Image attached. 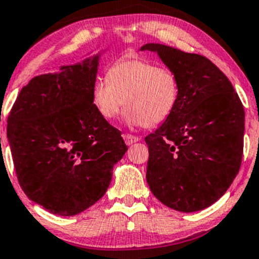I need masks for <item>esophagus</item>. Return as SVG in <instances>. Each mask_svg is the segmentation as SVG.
Masks as SVG:
<instances>
[{"instance_id":"1","label":"esophagus","mask_w":259,"mask_h":259,"mask_svg":"<svg viewBox=\"0 0 259 259\" xmlns=\"http://www.w3.org/2000/svg\"><path fill=\"white\" fill-rule=\"evenodd\" d=\"M123 138H124V141L126 145H133V144L138 143V141H140V138H139V136H135L132 134H125V135H123Z\"/></svg>"}]
</instances>
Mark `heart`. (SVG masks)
Masks as SVG:
<instances>
[{
  "mask_svg": "<svg viewBox=\"0 0 259 259\" xmlns=\"http://www.w3.org/2000/svg\"><path fill=\"white\" fill-rule=\"evenodd\" d=\"M92 87V102L97 112L113 120L125 112V121L132 126H155L175 112L180 101V81L172 70L156 67L140 59L114 62Z\"/></svg>",
  "mask_w": 259,
  "mask_h": 259,
  "instance_id": "1",
  "label": "heart"
}]
</instances>
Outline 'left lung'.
Returning <instances> with one entry per match:
<instances>
[{"label": "left lung", "instance_id": "left-lung-1", "mask_svg": "<svg viewBox=\"0 0 259 259\" xmlns=\"http://www.w3.org/2000/svg\"><path fill=\"white\" fill-rule=\"evenodd\" d=\"M141 50L157 53L181 88L175 112L145 138L147 184L162 204L177 211L208 208L240 171L245 133L241 99L205 56L153 42Z\"/></svg>", "mask_w": 259, "mask_h": 259}]
</instances>
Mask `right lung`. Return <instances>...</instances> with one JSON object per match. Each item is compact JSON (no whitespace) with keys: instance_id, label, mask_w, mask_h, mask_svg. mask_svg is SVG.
Returning a JSON list of instances; mask_svg holds the SVG:
<instances>
[{"instance_id":"add662e5","label":"right lung","mask_w":259,"mask_h":259,"mask_svg":"<svg viewBox=\"0 0 259 259\" xmlns=\"http://www.w3.org/2000/svg\"><path fill=\"white\" fill-rule=\"evenodd\" d=\"M99 54L32 78L7 119L17 178L27 197L72 217L98 201L126 152L120 132L93 106Z\"/></svg>"}]
</instances>
